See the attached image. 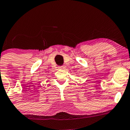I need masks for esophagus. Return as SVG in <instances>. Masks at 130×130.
<instances>
[{"instance_id":"1","label":"esophagus","mask_w":130,"mask_h":130,"mask_svg":"<svg viewBox=\"0 0 130 130\" xmlns=\"http://www.w3.org/2000/svg\"><path fill=\"white\" fill-rule=\"evenodd\" d=\"M59 69H61V70H65V66H64V65H62V66H60V67H59Z\"/></svg>"}]
</instances>
